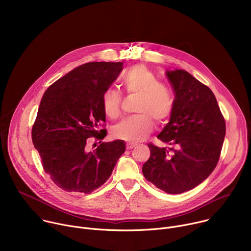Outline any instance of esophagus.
Masks as SVG:
<instances>
[{"label":"esophagus","instance_id":"34e87169","mask_svg":"<svg viewBox=\"0 0 251 251\" xmlns=\"http://www.w3.org/2000/svg\"><path fill=\"white\" fill-rule=\"evenodd\" d=\"M135 146H136V145L133 144V143H127V144H126V149H127V150H131V149H133Z\"/></svg>","mask_w":251,"mask_h":251}]
</instances>
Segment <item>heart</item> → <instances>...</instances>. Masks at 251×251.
Segmentation results:
<instances>
[{"mask_svg":"<svg viewBox=\"0 0 251 251\" xmlns=\"http://www.w3.org/2000/svg\"><path fill=\"white\" fill-rule=\"evenodd\" d=\"M122 85L129 95H138L136 113L133 117L124 119L112 129L116 139L138 143L144 140L154 128V121L158 125L168 122L174 111V95L172 89L160 82L159 77L144 64H136L128 68L122 75ZM104 114L111 120L121 114L122 94L116 89H106L101 98Z\"/></svg>","mask_w":251,"mask_h":251,"instance_id":"heart-1","label":"heart"}]
</instances>
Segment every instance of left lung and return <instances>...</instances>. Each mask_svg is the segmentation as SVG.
I'll return each instance as SVG.
<instances>
[{"mask_svg":"<svg viewBox=\"0 0 251 251\" xmlns=\"http://www.w3.org/2000/svg\"><path fill=\"white\" fill-rule=\"evenodd\" d=\"M174 92L170 122L158 135L168 147L152 143L143 165L146 180L168 194H182L203 182L217 167L226 120L212 91L182 69L167 71Z\"/></svg>","mask_w":251,"mask_h":251,"instance_id":"left-lung-1","label":"left lung"}]
</instances>
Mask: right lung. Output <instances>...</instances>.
I'll return each instance as SVG.
<instances>
[{
	"label": "right lung",
	"mask_w": 251,
	"mask_h": 251,
	"mask_svg": "<svg viewBox=\"0 0 251 251\" xmlns=\"http://www.w3.org/2000/svg\"><path fill=\"white\" fill-rule=\"evenodd\" d=\"M123 62H87L53 82L45 92L31 139L45 172L66 192L90 194L110 177L125 152L122 140L105 143L101 98L121 73ZM90 138L100 141L93 151ZM94 145V144H93Z\"/></svg>",
	"instance_id": "add662e5"
}]
</instances>
